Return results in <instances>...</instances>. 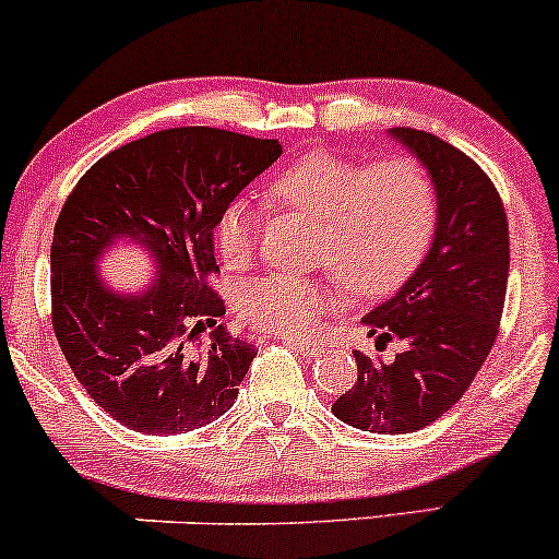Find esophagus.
<instances>
[{
    "label": "esophagus",
    "mask_w": 559,
    "mask_h": 559,
    "mask_svg": "<svg viewBox=\"0 0 559 559\" xmlns=\"http://www.w3.org/2000/svg\"><path fill=\"white\" fill-rule=\"evenodd\" d=\"M288 346H292L294 352L301 357H307V360H312V357L323 355V346L320 344H307V342H288Z\"/></svg>",
    "instance_id": "1"
}]
</instances>
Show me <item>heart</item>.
Returning <instances> with one entry per match:
<instances>
[{
    "instance_id": "1",
    "label": "heart",
    "mask_w": 559,
    "mask_h": 559,
    "mask_svg": "<svg viewBox=\"0 0 559 559\" xmlns=\"http://www.w3.org/2000/svg\"><path fill=\"white\" fill-rule=\"evenodd\" d=\"M265 202L318 221L312 262L360 297L391 294L418 271L439 223L436 183L415 157L368 165L333 152H307L267 181ZM215 239L223 265H249L258 217L247 204H228ZM331 294L325 278L271 273L241 286L236 310L254 329L307 338L320 329Z\"/></svg>"
}]
</instances>
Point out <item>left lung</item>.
Returning <instances> with one entry per match:
<instances>
[{"label":"left lung","mask_w":559,"mask_h":559,"mask_svg":"<svg viewBox=\"0 0 559 559\" xmlns=\"http://www.w3.org/2000/svg\"><path fill=\"white\" fill-rule=\"evenodd\" d=\"M391 136L420 157L439 194L431 252L396 297L362 318L378 346L402 342L391 362L355 352L357 381L333 415L373 433H413L457 404L489 357L504 310L510 234L491 178L457 146L418 128Z\"/></svg>","instance_id":"obj_1"}]
</instances>
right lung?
<instances>
[{
	"instance_id": "obj_1",
	"label": "right lung",
	"mask_w": 559,
	"mask_h": 559,
	"mask_svg": "<svg viewBox=\"0 0 559 559\" xmlns=\"http://www.w3.org/2000/svg\"><path fill=\"white\" fill-rule=\"evenodd\" d=\"M281 152L275 139L223 128H165L96 159L62 204L49 254L57 344L86 394L131 431L186 433L234 407L258 352L221 323L213 230ZM123 235L158 260V284L136 298L93 271Z\"/></svg>"
}]
</instances>
